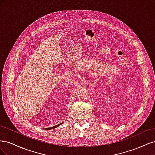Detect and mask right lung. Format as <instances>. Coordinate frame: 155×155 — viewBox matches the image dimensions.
I'll use <instances>...</instances> for the list:
<instances>
[{
  "label": "right lung",
  "instance_id": "1",
  "mask_svg": "<svg viewBox=\"0 0 155 155\" xmlns=\"http://www.w3.org/2000/svg\"><path fill=\"white\" fill-rule=\"evenodd\" d=\"M63 124V122H62V123H61V124H58V125H55V126H53V127H48V128H46L45 129L46 130H49V129H54V128H56V127H58L59 126H60L61 125H62Z\"/></svg>",
  "mask_w": 155,
  "mask_h": 155
}]
</instances>
